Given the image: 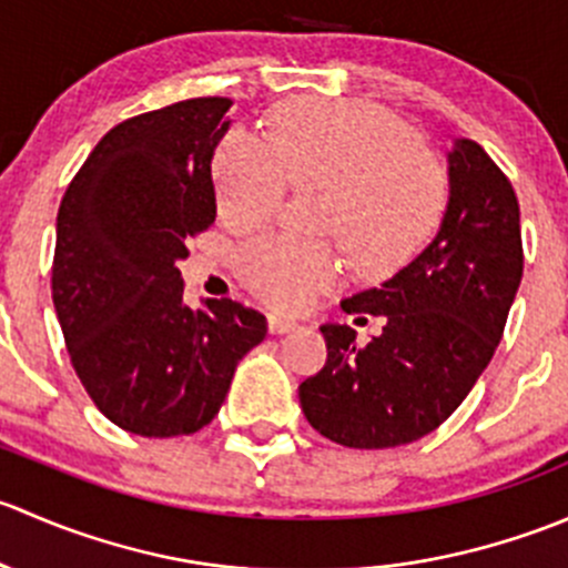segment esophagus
I'll use <instances>...</instances> for the list:
<instances>
[{
	"mask_svg": "<svg viewBox=\"0 0 568 568\" xmlns=\"http://www.w3.org/2000/svg\"><path fill=\"white\" fill-rule=\"evenodd\" d=\"M296 321L291 318H280V316H268V332L272 335H285V332H294L296 329Z\"/></svg>",
	"mask_w": 568,
	"mask_h": 568,
	"instance_id": "esophagus-1",
	"label": "esophagus"
}]
</instances>
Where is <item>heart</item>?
I'll list each match as a JSON object with an SVG mask.
<instances>
[{"mask_svg": "<svg viewBox=\"0 0 568 568\" xmlns=\"http://www.w3.org/2000/svg\"><path fill=\"white\" fill-rule=\"evenodd\" d=\"M216 211L233 227L272 220L288 197L321 192L318 233L343 244L363 277L415 261L448 203L443 168L415 131L382 106L300 99L268 120V142L227 131L211 159ZM242 283L274 311H302L341 277L329 242L261 236L236 255Z\"/></svg>", "mask_w": 568, "mask_h": 568, "instance_id": "obj_1", "label": "heart"}]
</instances>
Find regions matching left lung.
Wrapping results in <instances>:
<instances>
[{
    "mask_svg": "<svg viewBox=\"0 0 568 568\" xmlns=\"http://www.w3.org/2000/svg\"><path fill=\"white\" fill-rule=\"evenodd\" d=\"M450 200L439 233L382 288L341 307L385 316L359 346L324 324L326 365L300 385L307 423L346 448L415 443L443 426L489 365L523 280L525 252L511 181L473 140L448 153Z\"/></svg>",
    "mask_w": 568,
    "mask_h": 568,
    "instance_id": "left-lung-1",
    "label": "left lung"
}]
</instances>
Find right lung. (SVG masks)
<instances>
[{
    "mask_svg": "<svg viewBox=\"0 0 568 568\" xmlns=\"http://www.w3.org/2000/svg\"><path fill=\"white\" fill-rule=\"evenodd\" d=\"M231 99L205 95L123 120L62 194L51 300L68 357L123 432L181 437L214 420L266 318L233 300L183 305L175 263L216 220L211 156Z\"/></svg>",
    "mask_w": 568,
    "mask_h": 568,
    "instance_id": "right-lung-1",
    "label": "right lung"
}]
</instances>
